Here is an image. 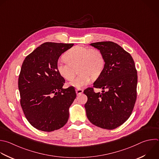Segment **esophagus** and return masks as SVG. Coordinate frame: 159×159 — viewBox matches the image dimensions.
Returning <instances> with one entry per match:
<instances>
[{"instance_id":"obj_1","label":"esophagus","mask_w":159,"mask_h":159,"mask_svg":"<svg viewBox=\"0 0 159 159\" xmlns=\"http://www.w3.org/2000/svg\"><path fill=\"white\" fill-rule=\"evenodd\" d=\"M75 91H76V93L77 95H81L83 93V90L81 89H76Z\"/></svg>"}]
</instances>
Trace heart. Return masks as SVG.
Instances as JSON below:
<instances>
[{
  "label": "heart",
  "mask_w": 159,
  "mask_h": 159,
  "mask_svg": "<svg viewBox=\"0 0 159 159\" xmlns=\"http://www.w3.org/2000/svg\"><path fill=\"white\" fill-rule=\"evenodd\" d=\"M66 61H58L56 69L59 74L67 80H72L75 75V68L79 75L72 82L69 86L77 89L89 85L92 77L98 78L102 74L105 59L102 52L95 48L76 45L69 49L64 55Z\"/></svg>",
  "instance_id": "obj_1"
}]
</instances>
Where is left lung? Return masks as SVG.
<instances>
[{"label": "left lung", "instance_id": "left-lung-1", "mask_svg": "<svg viewBox=\"0 0 159 159\" xmlns=\"http://www.w3.org/2000/svg\"><path fill=\"white\" fill-rule=\"evenodd\" d=\"M90 45L100 50L105 66L93 87L84 92L88 100L84 107L89 121L93 125L112 130L123 124L130 116L137 97V72L129 53L112 42H99ZM105 89V91L104 90Z\"/></svg>", "mask_w": 159, "mask_h": 159}]
</instances>
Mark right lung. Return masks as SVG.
Wrapping results in <instances>:
<instances>
[{
    "label": "right lung",
    "instance_id": "add662e5",
    "mask_svg": "<svg viewBox=\"0 0 159 159\" xmlns=\"http://www.w3.org/2000/svg\"><path fill=\"white\" fill-rule=\"evenodd\" d=\"M74 43L45 42L24 59L18 80L20 105L35 129L52 132L62 128L76 98L73 87L63 89L64 79L56 69L59 57Z\"/></svg>",
    "mask_w": 159,
    "mask_h": 159
}]
</instances>
